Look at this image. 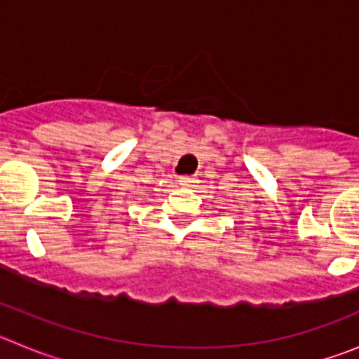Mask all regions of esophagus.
Wrapping results in <instances>:
<instances>
[{
	"label": "esophagus",
	"instance_id": "obj_1",
	"mask_svg": "<svg viewBox=\"0 0 359 359\" xmlns=\"http://www.w3.org/2000/svg\"><path fill=\"white\" fill-rule=\"evenodd\" d=\"M194 183H196L194 177H189V176L180 177V185H183V187H194Z\"/></svg>",
	"mask_w": 359,
	"mask_h": 359
}]
</instances>
